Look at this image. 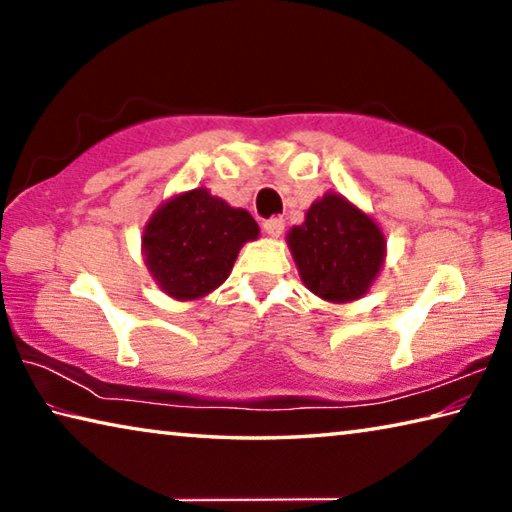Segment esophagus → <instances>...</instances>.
I'll return each instance as SVG.
<instances>
[{"label": "esophagus", "instance_id": "esophagus-1", "mask_svg": "<svg viewBox=\"0 0 512 512\" xmlns=\"http://www.w3.org/2000/svg\"><path fill=\"white\" fill-rule=\"evenodd\" d=\"M264 232L268 237H273V239H277L284 232V221L282 219H268V221H264Z\"/></svg>", "mask_w": 512, "mask_h": 512}]
</instances>
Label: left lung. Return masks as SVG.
I'll use <instances>...</instances> for the list:
<instances>
[{"label": "left lung", "instance_id": "obj_1", "mask_svg": "<svg viewBox=\"0 0 512 512\" xmlns=\"http://www.w3.org/2000/svg\"><path fill=\"white\" fill-rule=\"evenodd\" d=\"M287 244L300 280L320 300L345 305L366 296L386 262V237L370 214L327 192L293 225Z\"/></svg>", "mask_w": 512, "mask_h": 512}]
</instances>
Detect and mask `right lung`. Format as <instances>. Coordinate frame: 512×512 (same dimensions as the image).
Returning a JSON list of instances; mask_svg holds the SVG:
<instances>
[{"mask_svg":"<svg viewBox=\"0 0 512 512\" xmlns=\"http://www.w3.org/2000/svg\"><path fill=\"white\" fill-rule=\"evenodd\" d=\"M259 237L250 212L205 187L180 192L151 214L142 255L155 284L173 300H198L228 280L241 246Z\"/></svg>","mask_w":512,"mask_h":512,"instance_id":"add662e5","label":"right lung"}]
</instances>
